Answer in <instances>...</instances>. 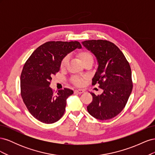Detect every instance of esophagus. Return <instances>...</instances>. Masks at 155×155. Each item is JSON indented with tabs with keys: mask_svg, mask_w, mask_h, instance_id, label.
Returning <instances> with one entry per match:
<instances>
[{
	"mask_svg": "<svg viewBox=\"0 0 155 155\" xmlns=\"http://www.w3.org/2000/svg\"><path fill=\"white\" fill-rule=\"evenodd\" d=\"M75 92L77 93V94H81L85 92V91L83 90V89H78V90L75 91Z\"/></svg>",
	"mask_w": 155,
	"mask_h": 155,
	"instance_id": "34e87169",
	"label": "esophagus"
}]
</instances>
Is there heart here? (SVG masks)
Instances as JSON below:
<instances>
[{
  "label": "heart",
  "instance_id": "1",
  "mask_svg": "<svg viewBox=\"0 0 155 155\" xmlns=\"http://www.w3.org/2000/svg\"><path fill=\"white\" fill-rule=\"evenodd\" d=\"M78 57L79 58V59H80L81 62L83 64L85 63L86 62L92 61H93L92 55L87 50H83L80 51V52H79ZM68 63V56H66V57L63 58L61 63V68L64 69L67 67ZM72 81L75 85H76L78 86H81L84 83L83 78H79L78 76L74 77L72 78Z\"/></svg>",
  "mask_w": 155,
  "mask_h": 155
}]
</instances>
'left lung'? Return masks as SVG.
<instances>
[{"label": "left lung", "mask_w": 155, "mask_h": 155, "mask_svg": "<svg viewBox=\"0 0 155 155\" xmlns=\"http://www.w3.org/2000/svg\"><path fill=\"white\" fill-rule=\"evenodd\" d=\"M83 45L95 55L98 67L92 78L103 89L100 95L91 92L92 101L87 110L94 118L107 120L114 118L124 109L133 89L131 69L118 46L106 40H88Z\"/></svg>", "instance_id": "obj_1"}]
</instances>
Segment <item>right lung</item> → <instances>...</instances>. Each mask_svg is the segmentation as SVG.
<instances>
[{
    "label": "right lung",
    "mask_w": 155,
    "mask_h": 155,
    "mask_svg": "<svg viewBox=\"0 0 155 155\" xmlns=\"http://www.w3.org/2000/svg\"><path fill=\"white\" fill-rule=\"evenodd\" d=\"M81 48L78 41H48L39 46L26 61L21 75V94L28 110L35 118L53 124L63 116L67 98L74 93L64 88L54 93L51 77L59 71L68 54Z\"/></svg>",
    "instance_id": "add662e5"
}]
</instances>
